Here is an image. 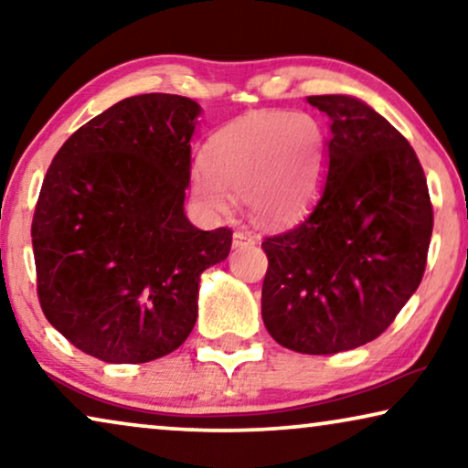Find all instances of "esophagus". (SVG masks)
<instances>
[{
	"mask_svg": "<svg viewBox=\"0 0 468 468\" xmlns=\"http://www.w3.org/2000/svg\"><path fill=\"white\" fill-rule=\"evenodd\" d=\"M234 247H247V245H255V236L247 229H236L234 232Z\"/></svg>",
	"mask_w": 468,
	"mask_h": 468,
	"instance_id": "obj_1",
	"label": "esophagus"
}]
</instances>
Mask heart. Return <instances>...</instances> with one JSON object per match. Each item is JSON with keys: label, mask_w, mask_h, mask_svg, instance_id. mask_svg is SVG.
Returning <instances> with one entry per match:
<instances>
[{"label": "heart", "mask_w": 468, "mask_h": 468, "mask_svg": "<svg viewBox=\"0 0 468 468\" xmlns=\"http://www.w3.org/2000/svg\"><path fill=\"white\" fill-rule=\"evenodd\" d=\"M324 155V132L309 114H247L210 136L204 165L191 172V194L207 213L223 215L232 191L261 226H285L309 208Z\"/></svg>", "instance_id": "1"}]
</instances>
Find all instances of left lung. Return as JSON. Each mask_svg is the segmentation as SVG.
<instances>
[{
    "instance_id": "obj_1",
    "label": "left lung",
    "mask_w": 468,
    "mask_h": 468,
    "mask_svg": "<svg viewBox=\"0 0 468 468\" xmlns=\"http://www.w3.org/2000/svg\"><path fill=\"white\" fill-rule=\"evenodd\" d=\"M328 114L324 185L311 213L261 242V319L274 341L328 356L367 345L424 277L432 207L405 136L354 95H311Z\"/></svg>"
}]
</instances>
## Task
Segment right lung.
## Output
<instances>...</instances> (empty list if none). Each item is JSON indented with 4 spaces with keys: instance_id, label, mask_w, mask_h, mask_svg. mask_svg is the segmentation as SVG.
<instances>
[{
    "instance_id": "add662e5",
    "label": "right lung",
    "mask_w": 468,
    "mask_h": 468,
    "mask_svg": "<svg viewBox=\"0 0 468 468\" xmlns=\"http://www.w3.org/2000/svg\"><path fill=\"white\" fill-rule=\"evenodd\" d=\"M202 108L170 93L121 100L57 153L36 204L37 296L74 347L143 364L181 347L207 268L228 258V228L185 215Z\"/></svg>"
}]
</instances>
